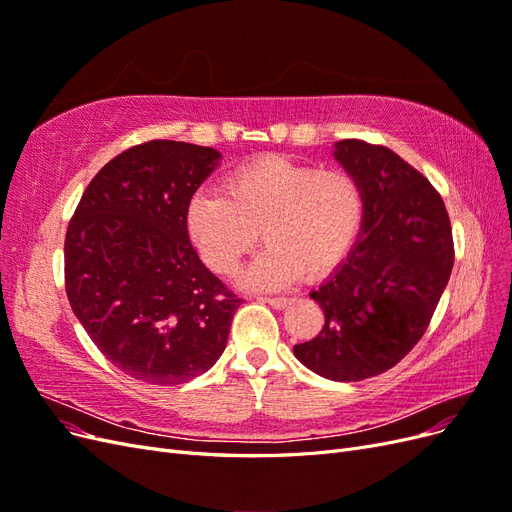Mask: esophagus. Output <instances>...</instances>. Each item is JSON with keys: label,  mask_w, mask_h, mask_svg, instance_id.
Returning a JSON list of instances; mask_svg holds the SVG:
<instances>
[{"label": "esophagus", "mask_w": 512, "mask_h": 512, "mask_svg": "<svg viewBox=\"0 0 512 512\" xmlns=\"http://www.w3.org/2000/svg\"><path fill=\"white\" fill-rule=\"evenodd\" d=\"M262 301L269 303L273 309H284L290 303L286 297H262Z\"/></svg>", "instance_id": "obj_1"}]
</instances>
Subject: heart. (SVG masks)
I'll return each instance as SVG.
<instances>
[{"label":"heart","instance_id":"heart-1","mask_svg":"<svg viewBox=\"0 0 512 512\" xmlns=\"http://www.w3.org/2000/svg\"><path fill=\"white\" fill-rule=\"evenodd\" d=\"M363 192L346 168L265 153L224 177L222 192L198 190L185 207V230L205 265L232 275L267 241L243 273V284L273 290L301 273L322 277L344 260L359 235Z\"/></svg>","mask_w":512,"mask_h":512}]
</instances>
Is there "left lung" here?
Instances as JSON below:
<instances>
[{"label": "left lung", "instance_id": "8db88e82", "mask_svg": "<svg viewBox=\"0 0 512 512\" xmlns=\"http://www.w3.org/2000/svg\"><path fill=\"white\" fill-rule=\"evenodd\" d=\"M333 158L361 185V235L309 292L324 327L294 346V356L322 378L356 382L391 369L418 344L451 277L455 247L442 196L395 151L348 138L335 143Z\"/></svg>", "mask_w": 512, "mask_h": 512}]
</instances>
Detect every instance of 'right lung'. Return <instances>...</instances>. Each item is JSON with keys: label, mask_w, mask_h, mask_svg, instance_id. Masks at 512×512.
I'll use <instances>...</instances> for the list:
<instances>
[{"label": "right lung", "mask_w": 512, "mask_h": 512, "mask_svg": "<svg viewBox=\"0 0 512 512\" xmlns=\"http://www.w3.org/2000/svg\"><path fill=\"white\" fill-rule=\"evenodd\" d=\"M222 153L149 141L91 179L66 232V294L91 342L149 384H183L215 365L243 303L198 258L185 207Z\"/></svg>", "instance_id": "right-lung-1"}]
</instances>
